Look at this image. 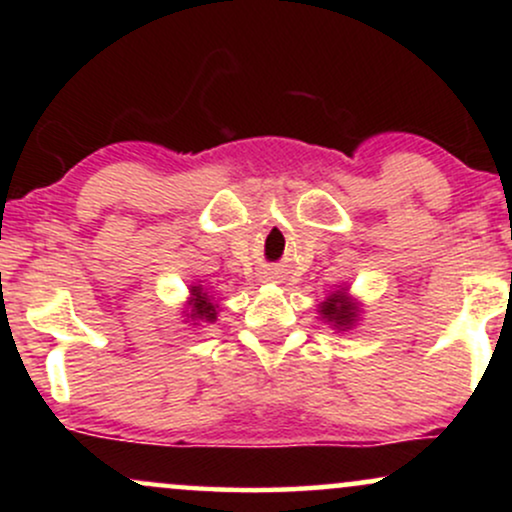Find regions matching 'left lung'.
I'll return each mask as SVG.
<instances>
[{
    "label": "left lung",
    "instance_id": "1",
    "mask_svg": "<svg viewBox=\"0 0 512 512\" xmlns=\"http://www.w3.org/2000/svg\"><path fill=\"white\" fill-rule=\"evenodd\" d=\"M320 315H322V320L330 322L334 330L344 332V330H349V327L356 325L358 308H356V303L346 296V289H339L320 305Z\"/></svg>",
    "mask_w": 512,
    "mask_h": 512
}]
</instances>
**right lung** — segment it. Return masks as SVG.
<instances>
[{
    "instance_id": "1",
    "label": "right lung",
    "mask_w": 512,
    "mask_h": 512,
    "mask_svg": "<svg viewBox=\"0 0 512 512\" xmlns=\"http://www.w3.org/2000/svg\"><path fill=\"white\" fill-rule=\"evenodd\" d=\"M190 296H192L190 298V313H187V317H190V320L214 322L216 320V305L211 303V298L202 291V286H192Z\"/></svg>"
}]
</instances>
